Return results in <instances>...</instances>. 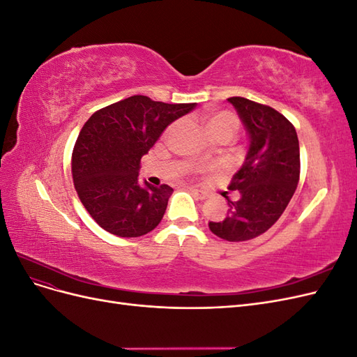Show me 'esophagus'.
Wrapping results in <instances>:
<instances>
[{"label": "esophagus", "mask_w": 357, "mask_h": 357, "mask_svg": "<svg viewBox=\"0 0 357 357\" xmlns=\"http://www.w3.org/2000/svg\"><path fill=\"white\" fill-rule=\"evenodd\" d=\"M189 190H190V192L193 193V195H195L198 199H207V198H208V193L201 190V189H193V188H190Z\"/></svg>", "instance_id": "obj_1"}]
</instances>
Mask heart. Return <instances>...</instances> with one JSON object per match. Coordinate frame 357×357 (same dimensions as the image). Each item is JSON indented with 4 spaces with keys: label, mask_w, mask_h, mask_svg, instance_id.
<instances>
[{
    "label": "heart",
    "mask_w": 357,
    "mask_h": 357,
    "mask_svg": "<svg viewBox=\"0 0 357 357\" xmlns=\"http://www.w3.org/2000/svg\"><path fill=\"white\" fill-rule=\"evenodd\" d=\"M204 126L211 139H232L240 131V119L229 110H208L204 114Z\"/></svg>",
    "instance_id": "heart-1"
}]
</instances>
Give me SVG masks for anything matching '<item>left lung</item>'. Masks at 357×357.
<instances>
[{"instance_id": "obj_1", "label": "left lung", "mask_w": 357, "mask_h": 357, "mask_svg": "<svg viewBox=\"0 0 357 357\" xmlns=\"http://www.w3.org/2000/svg\"><path fill=\"white\" fill-rule=\"evenodd\" d=\"M250 137V147L228 189L240 198L228 199V215L208 226L219 238L238 243L266 232L280 219L296 190L301 172L296 129L273 107L232 96Z\"/></svg>"}]
</instances>
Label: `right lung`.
I'll use <instances>...</instances> for the list:
<instances>
[{"instance_id":"1","label":"right lung","mask_w":357,"mask_h":357,"mask_svg":"<svg viewBox=\"0 0 357 357\" xmlns=\"http://www.w3.org/2000/svg\"><path fill=\"white\" fill-rule=\"evenodd\" d=\"M195 105L134 95L95 112L83 125L73 149V181L84 208L102 229L132 238L159 225L172 188L139 185V162L164 129Z\"/></svg>"}]
</instances>
